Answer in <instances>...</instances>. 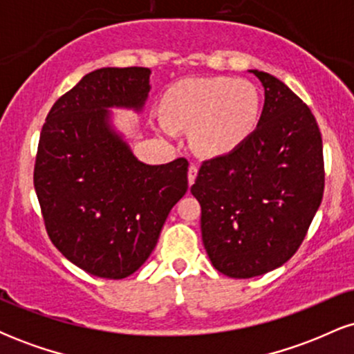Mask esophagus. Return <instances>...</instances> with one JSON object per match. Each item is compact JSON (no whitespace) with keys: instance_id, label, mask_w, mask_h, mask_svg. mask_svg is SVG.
Masks as SVG:
<instances>
[{"instance_id":"esophagus-1","label":"esophagus","mask_w":354,"mask_h":354,"mask_svg":"<svg viewBox=\"0 0 354 354\" xmlns=\"http://www.w3.org/2000/svg\"><path fill=\"white\" fill-rule=\"evenodd\" d=\"M196 176H198V166L191 165L189 169H188V183H189V185H193L194 180H196Z\"/></svg>"}]
</instances>
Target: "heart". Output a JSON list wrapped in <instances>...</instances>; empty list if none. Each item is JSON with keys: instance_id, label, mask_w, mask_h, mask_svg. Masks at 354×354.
Listing matches in <instances>:
<instances>
[{"instance_id": "1", "label": "heart", "mask_w": 354, "mask_h": 354, "mask_svg": "<svg viewBox=\"0 0 354 354\" xmlns=\"http://www.w3.org/2000/svg\"><path fill=\"white\" fill-rule=\"evenodd\" d=\"M259 95L245 80H186L166 93V115L158 116L160 131L176 136L191 128V143L205 156H223L239 148L259 120Z\"/></svg>"}]
</instances>
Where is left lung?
<instances>
[{"label": "left lung", "instance_id": "1", "mask_svg": "<svg viewBox=\"0 0 354 354\" xmlns=\"http://www.w3.org/2000/svg\"><path fill=\"white\" fill-rule=\"evenodd\" d=\"M265 106L239 148L203 161L191 193L201 205V236L219 273L253 278L296 253L324 189L321 133L311 109L283 81L250 70Z\"/></svg>", "mask_w": 354, "mask_h": 354}]
</instances>
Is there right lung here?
Masks as SVG:
<instances>
[{
    "label": "right lung",
    "instance_id": "1",
    "mask_svg": "<svg viewBox=\"0 0 354 354\" xmlns=\"http://www.w3.org/2000/svg\"><path fill=\"white\" fill-rule=\"evenodd\" d=\"M149 68H101L53 104L39 135L35 189L48 236L86 273L133 274L188 189V161L146 165L111 124V108L141 111Z\"/></svg>",
    "mask_w": 354,
    "mask_h": 354
}]
</instances>
